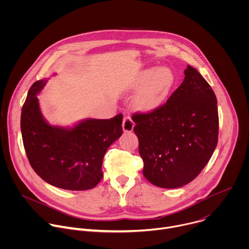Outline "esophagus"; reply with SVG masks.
Segmentation results:
<instances>
[{"label":"esophagus","instance_id":"34e87169","mask_svg":"<svg viewBox=\"0 0 249 249\" xmlns=\"http://www.w3.org/2000/svg\"><path fill=\"white\" fill-rule=\"evenodd\" d=\"M134 126H135V123L133 122L132 118L130 116H128V115L125 116L124 119H123V122H122L123 131L124 132H131V131H133Z\"/></svg>","mask_w":249,"mask_h":249}]
</instances>
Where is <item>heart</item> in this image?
<instances>
[{"mask_svg": "<svg viewBox=\"0 0 249 249\" xmlns=\"http://www.w3.org/2000/svg\"><path fill=\"white\" fill-rule=\"evenodd\" d=\"M173 77L170 71L164 67L146 70L136 79L134 86L142 87L135 98L139 109L151 110L161 103L172 85Z\"/></svg>", "mask_w": 249, "mask_h": 249, "instance_id": "obj_1", "label": "heart"}]
</instances>
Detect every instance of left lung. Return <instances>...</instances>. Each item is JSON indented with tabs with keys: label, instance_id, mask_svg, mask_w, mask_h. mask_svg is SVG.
<instances>
[{
	"label": "left lung",
	"instance_id": "8db88e82",
	"mask_svg": "<svg viewBox=\"0 0 249 249\" xmlns=\"http://www.w3.org/2000/svg\"><path fill=\"white\" fill-rule=\"evenodd\" d=\"M184 74L182 84L164 104L132 116L144 161L143 174L161 188H178L191 182L218 144L215 92L195 68L188 65Z\"/></svg>",
	"mask_w": 249,
	"mask_h": 249
}]
</instances>
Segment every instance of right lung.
<instances>
[{
  "label": "right lung",
  "instance_id": "obj_1",
  "mask_svg": "<svg viewBox=\"0 0 249 249\" xmlns=\"http://www.w3.org/2000/svg\"><path fill=\"white\" fill-rule=\"evenodd\" d=\"M47 80L35 82L22 106L20 129L24 150L33 170L47 183L66 190L95 187L102 178V161L122 135L123 115L86 119L73 128L50 125L40 111L36 94Z\"/></svg>",
  "mask_w": 249,
  "mask_h": 249
}]
</instances>
